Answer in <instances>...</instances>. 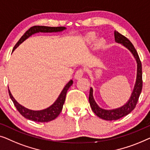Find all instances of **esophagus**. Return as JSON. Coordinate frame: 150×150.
I'll use <instances>...</instances> for the list:
<instances>
[{
  "label": "esophagus",
  "mask_w": 150,
  "mask_h": 150,
  "mask_svg": "<svg viewBox=\"0 0 150 150\" xmlns=\"http://www.w3.org/2000/svg\"><path fill=\"white\" fill-rule=\"evenodd\" d=\"M83 73H84V70H83V69H78V70L75 72V78L76 79H79V78H81L82 76L83 75Z\"/></svg>",
  "instance_id": "esophagus-1"
}]
</instances>
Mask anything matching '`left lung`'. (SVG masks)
Returning <instances> with one entry per match:
<instances>
[{
	"label": "left lung",
	"mask_w": 150,
	"mask_h": 150,
	"mask_svg": "<svg viewBox=\"0 0 150 150\" xmlns=\"http://www.w3.org/2000/svg\"><path fill=\"white\" fill-rule=\"evenodd\" d=\"M115 41L117 43L123 44V45L127 47L132 54H133L134 58L137 60V80L134 88L132 92V95L130 96V100L128 103L122 106L120 108L116 109H113V110H105V109H101L100 107L98 106L95 100L93 98V90L90 88V95H89V102L91 106V108L93 112L98 116L99 117L102 118L105 120H117L120 118L125 116V115L129 114L133 109L135 108L137 103L138 102L139 96H140L141 90L143 87V79H142V65L141 62L139 58L137 52L134 48V45H132L131 42L128 40L126 37L115 30L114 32Z\"/></svg>",
	"instance_id": "8db88e82"
}]
</instances>
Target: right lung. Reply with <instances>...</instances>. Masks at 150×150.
I'll use <instances>...</instances> for the list:
<instances>
[{
  "label": "right lung",
  "instance_id": "obj_1",
  "mask_svg": "<svg viewBox=\"0 0 150 150\" xmlns=\"http://www.w3.org/2000/svg\"><path fill=\"white\" fill-rule=\"evenodd\" d=\"M66 29L65 27L63 26H58V27H50V26H34L31 28L28 29V30L25 33L22 37L20 38V40L18 41V43L16 44L14 46L13 50L18 47L23 41H25L26 39L33 35V34L41 32V33H53V32H60L63 30ZM73 84V81L71 80L65 86L64 89L61 92L60 96L57 98V100L55 101V103L53 105H51L48 108L43 109V110L41 111H33L30 110L25 108L24 107L22 106V105L19 104L17 101L15 100V98L11 95V92L9 90V94L10 98L13 103L15 107H16L17 110H18L22 116H24L26 119H28L30 120H33L35 122H47L50 121H52L58 116L60 114L61 111L62 109L63 105L65 101V98H66L67 92L68 91L69 88L70 86Z\"/></svg>",
  "mask_w": 150,
  "mask_h": 150
}]
</instances>
